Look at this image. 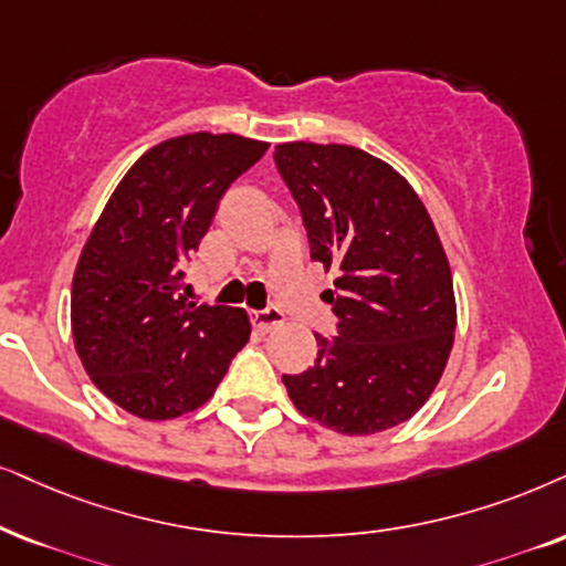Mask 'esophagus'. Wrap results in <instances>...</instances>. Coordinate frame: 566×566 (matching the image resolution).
<instances>
[{"label":"esophagus","mask_w":566,"mask_h":566,"mask_svg":"<svg viewBox=\"0 0 566 566\" xmlns=\"http://www.w3.org/2000/svg\"><path fill=\"white\" fill-rule=\"evenodd\" d=\"M250 318H253V326L259 328L261 334H266V332H271V328H276V326L284 324V316H282V311H279V307H266V311H255Z\"/></svg>","instance_id":"esophagus-1"}]
</instances>
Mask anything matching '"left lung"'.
<instances>
[{"label": "left lung", "mask_w": 566, "mask_h": 566, "mask_svg": "<svg viewBox=\"0 0 566 566\" xmlns=\"http://www.w3.org/2000/svg\"><path fill=\"white\" fill-rule=\"evenodd\" d=\"M274 161L311 259L336 271L326 303L339 334H316V366L282 376L292 405L347 436L405 423L433 395L457 326L452 269L423 200L355 146L279 143Z\"/></svg>", "instance_id": "8db88e82"}]
</instances>
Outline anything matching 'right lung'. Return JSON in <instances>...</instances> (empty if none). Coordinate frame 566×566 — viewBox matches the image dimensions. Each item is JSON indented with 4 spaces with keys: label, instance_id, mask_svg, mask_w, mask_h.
<instances>
[{
    "label": "right lung",
    "instance_id": "1",
    "mask_svg": "<svg viewBox=\"0 0 566 566\" xmlns=\"http://www.w3.org/2000/svg\"><path fill=\"white\" fill-rule=\"evenodd\" d=\"M269 143L190 133L148 148L106 200L73 276L70 324L96 389L143 420L209 402L250 339L242 307L182 297V266L219 198Z\"/></svg>",
    "mask_w": 566,
    "mask_h": 566
}]
</instances>
